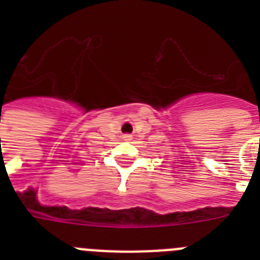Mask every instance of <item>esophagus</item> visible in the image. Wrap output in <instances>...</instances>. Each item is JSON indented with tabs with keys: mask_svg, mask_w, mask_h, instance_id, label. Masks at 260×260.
Segmentation results:
<instances>
[{
	"mask_svg": "<svg viewBox=\"0 0 260 260\" xmlns=\"http://www.w3.org/2000/svg\"><path fill=\"white\" fill-rule=\"evenodd\" d=\"M123 138H125L126 141H130V139H132V135H130V134H125V135H123Z\"/></svg>",
	"mask_w": 260,
	"mask_h": 260,
	"instance_id": "34e87169",
	"label": "esophagus"
}]
</instances>
